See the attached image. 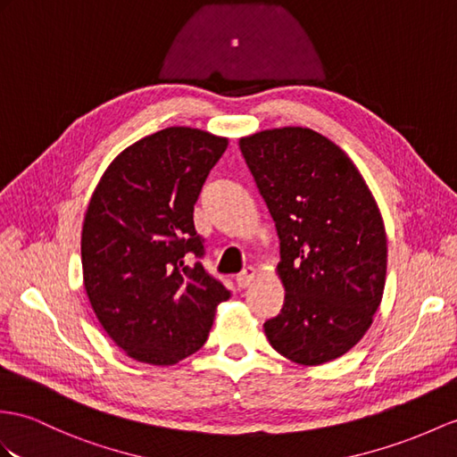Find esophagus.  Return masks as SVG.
<instances>
[{
    "mask_svg": "<svg viewBox=\"0 0 457 457\" xmlns=\"http://www.w3.org/2000/svg\"><path fill=\"white\" fill-rule=\"evenodd\" d=\"M255 277H258V271H255L253 267H246V270H244V271L237 277V285H238L240 288H246V287H250V285L255 281Z\"/></svg>",
    "mask_w": 457,
    "mask_h": 457,
    "instance_id": "esophagus-1",
    "label": "esophagus"
}]
</instances>
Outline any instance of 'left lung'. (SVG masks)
Wrapping results in <instances>:
<instances>
[{
  "label": "left lung",
  "instance_id": "1",
  "mask_svg": "<svg viewBox=\"0 0 457 457\" xmlns=\"http://www.w3.org/2000/svg\"><path fill=\"white\" fill-rule=\"evenodd\" d=\"M281 242V314L263 324L285 359L318 366L351 351L382 303L387 238L362 174L336 143L310 128L240 137Z\"/></svg>",
  "mask_w": 457,
  "mask_h": 457
}]
</instances>
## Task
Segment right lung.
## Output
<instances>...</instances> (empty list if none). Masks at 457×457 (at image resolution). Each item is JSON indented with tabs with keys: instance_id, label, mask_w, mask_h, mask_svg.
<instances>
[{
	"instance_id": "1",
	"label": "right lung",
	"mask_w": 457,
	"mask_h": 457,
	"mask_svg": "<svg viewBox=\"0 0 457 457\" xmlns=\"http://www.w3.org/2000/svg\"><path fill=\"white\" fill-rule=\"evenodd\" d=\"M228 139L174 126L108 164L81 232L83 283L108 337L129 359L170 366L204 347L230 291L202 262L194 205Z\"/></svg>"
}]
</instances>
